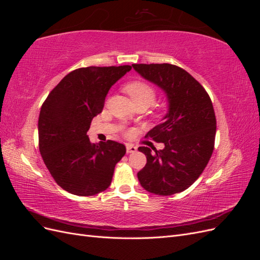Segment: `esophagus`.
Listing matches in <instances>:
<instances>
[{
    "instance_id": "1",
    "label": "esophagus",
    "mask_w": 260,
    "mask_h": 260,
    "mask_svg": "<svg viewBox=\"0 0 260 260\" xmlns=\"http://www.w3.org/2000/svg\"><path fill=\"white\" fill-rule=\"evenodd\" d=\"M137 146L132 145V144H127V153L131 154V153H136L137 152Z\"/></svg>"
}]
</instances>
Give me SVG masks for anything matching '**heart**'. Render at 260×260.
I'll list each match as a JSON object with an SVG mask.
<instances>
[{"label": "heart", "instance_id": "heart-1", "mask_svg": "<svg viewBox=\"0 0 260 260\" xmlns=\"http://www.w3.org/2000/svg\"><path fill=\"white\" fill-rule=\"evenodd\" d=\"M124 90L127 92L133 103H146L151 105L156 96L155 89L151 84L144 81H132L125 84Z\"/></svg>", "mask_w": 260, "mask_h": 260}]
</instances>
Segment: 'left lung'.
Listing matches in <instances>:
<instances>
[{"mask_svg": "<svg viewBox=\"0 0 260 260\" xmlns=\"http://www.w3.org/2000/svg\"><path fill=\"white\" fill-rule=\"evenodd\" d=\"M133 69L166 94L168 111L147 137L165 144L157 151L138 149L146 156L138 172L140 184L149 193L167 196L191 186L207 166L214 151L216 116L211 100L199 81L171 64H133Z\"/></svg>", "mask_w": 260, "mask_h": 260, "instance_id": "8db88e82", "label": "left lung"}]
</instances>
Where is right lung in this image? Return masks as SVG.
<instances>
[{"label": "right lung", "mask_w": 260, "mask_h": 260, "mask_svg": "<svg viewBox=\"0 0 260 260\" xmlns=\"http://www.w3.org/2000/svg\"><path fill=\"white\" fill-rule=\"evenodd\" d=\"M130 70L129 65L76 69L43 103L38 121L39 148L46 168L65 191L92 196L111 185L125 146L111 140L91 143L86 132L103 111L109 89Z\"/></svg>", "instance_id": "1"}]
</instances>
